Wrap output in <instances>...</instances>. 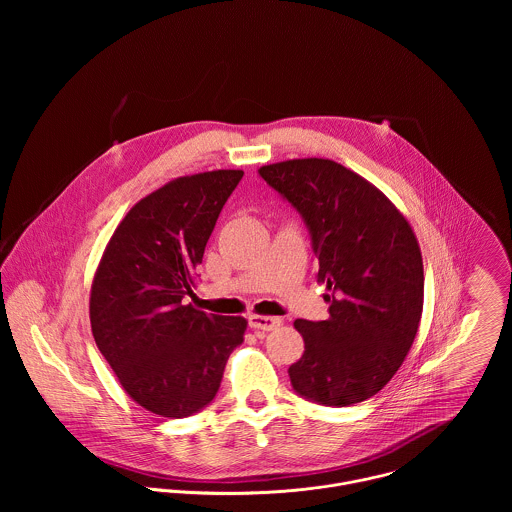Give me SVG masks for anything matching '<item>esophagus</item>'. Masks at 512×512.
Segmentation results:
<instances>
[{"label":"esophagus","instance_id":"esophagus-1","mask_svg":"<svg viewBox=\"0 0 512 512\" xmlns=\"http://www.w3.org/2000/svg\"><path fill=\"white\" fill-rule=\"evenodd\" d=\"M248 325L252 329H260V331H274L282 325V319L280 317H268V315H250Z\"/></svg>","mask_w":512,"mask_h":512}]
</instances>
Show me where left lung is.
<instances>
[{
  "mask_svg": "<svg viewBox=\"0 0 512 512\" xmlns=\"http://www.w3.org/2000/svg\"><path fill=\"white\" fill-rule=\"evenodd\" d=\"M299 213L327 286L329 319H297L303 357L293 390L323 406L374 396L406 359L422 317L424 266L398 209L361 175L331 159H292L258 169Z\"/></svg>",
  "mask_w": 512,
  "mask_h": 512,
  "instance_id": "8db88e82",
  "label": "left lung"
}]
</instances>
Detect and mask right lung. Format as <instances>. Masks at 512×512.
Masks as SVG:
<instances>
[{"instance_id":"obj_1","label":"right lung","mask_w":512,"mask_h":512,"mask_svg":"<svg viewBox=\"0 0 512 512\" xmlns=\"http://www.w3.org/2000/svg\"><path fill=\"white\" fill-rule=\"evenodd\" d=\"M244 171L179 177L147 195L114 230L90 293V325L124 390L149 412L187 418L219 392L246 319L197 311V266Z\"/></svg>"}]
</instances>
